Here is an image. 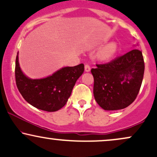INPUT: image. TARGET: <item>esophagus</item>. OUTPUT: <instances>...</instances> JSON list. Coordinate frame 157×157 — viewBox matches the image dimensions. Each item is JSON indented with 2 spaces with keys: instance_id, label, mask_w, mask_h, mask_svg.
<instances>
[{
  "instance_id": "obj_1",
  "label": "esophagus",
  "mask_w": 157,
  "mask_h": 157,
  "mask_svg": "<svg viewBox=\"0 0 157 157\" xmlns=\"http://www.w3.org/2000/svg\"><path fill=\"white\" fill-rule=\"evenodd\" d=\"M85 71H86V72H89V71H91V67H90L89 64L85 65Z\"/></svg>"
}]
</instances>
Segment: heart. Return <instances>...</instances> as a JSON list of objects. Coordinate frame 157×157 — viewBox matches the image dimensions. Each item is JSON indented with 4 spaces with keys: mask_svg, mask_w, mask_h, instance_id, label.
I'll return each mask as SVG.
<instances>
[{
    "mask_svg": "<svg viewBox=\"0 0 157 157\" xmlns=\"http://www.w3.org/2000/svg\"><path fill=\"white\" fill-rule=\"evenodd\" d=\"M117 52V45L116 43H110L100 50L98 53V58L101 60H108L114 56Z\"/></svg>",
    "mask_w": 157,
    "mask_h": 157,
    "instance_id": "1",
    "label": "heart"
}]
</instances>
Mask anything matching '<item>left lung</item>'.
I'll list each match as a JSON object with an SVG mask.
<instances>
[{
    "label": "left lung",
    "mask_w": 157,
    "mask_h": 157,
    "mask_svg": "<svg viewBox=\"0 0 157 157\" xmlns=\"http://www.w3.org/2000/svg\"><path fill=\"white\" fill-rule=\"evenodd\" d=\"M145 63L142 53L133 49L109 63L96 64L91 70L94 77V96L106 111L125 109L137 96Z\"/></svg>",
    "instance_id": "obj_1"
}]
</instances>
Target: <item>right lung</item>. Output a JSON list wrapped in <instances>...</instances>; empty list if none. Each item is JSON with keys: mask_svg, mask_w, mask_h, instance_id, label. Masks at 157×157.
<instances>
[{"mask_svg": "<svg viewBox=\"0 0 157 157\" xmlns=\"http://www.w3.org/2000/svg\"><path fill=\"white\" fill-rule=\"evenodd\" d=\"M84 71L82 63L63 67L51 76L31 79L21 71L18 52L15 61V80L18 91L27 102L37 109L53 112L62 109L71 96L77 79Z\"/></svg>", "mask_w": 157, "mask_h": 157, "instance_id": "obj_1", "label": "right lung"}]
</instances>
